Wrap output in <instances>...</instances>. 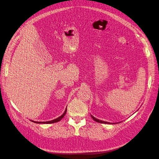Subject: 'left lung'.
I'll use <instances>...</instances> for the list:
<instances>
[{"label": "left lung", "instance_id": "8db88e82", "mask_svg": "<svg viewBox=\"0 0 159 159\" xmlns=\"http://www.w3.org/2000/svg\"><path fill=\"white\" fill-rule=\"evenodd\" d=\"M91 116H92V118H93V120L95 121H96V122H98V123H106V124H116V123H121V122H119V123H110V122H107V121H102V120H99V119H97L96 118H95V117H93L92 115H91Z\"/></svg>", "mask_w": 159, "mask_h": 159}]
</instances>
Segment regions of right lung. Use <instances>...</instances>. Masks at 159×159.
<instances>
[{"label": "right lung", "instance_id": "1", "mask_svg": "<svg viewBox=\"0 0 159 159\" xmlns=\"http://www.w3.org/2000/svg\"><path fill=\"white\" fill-rule=\"evenodd\" d=\"M66 112H67V108H66L65 111H64V112L63 113V114H62V115L60 116H59L58 118H56V119H54V120H51V121H33V120H30V121H32V122H34V123H43V124L54 123L58 122V121H60L61 119H62V118H64V116L66 115Z\"/></svg>", "mask_w": 159, "mask_h": 159}]
</instances>
